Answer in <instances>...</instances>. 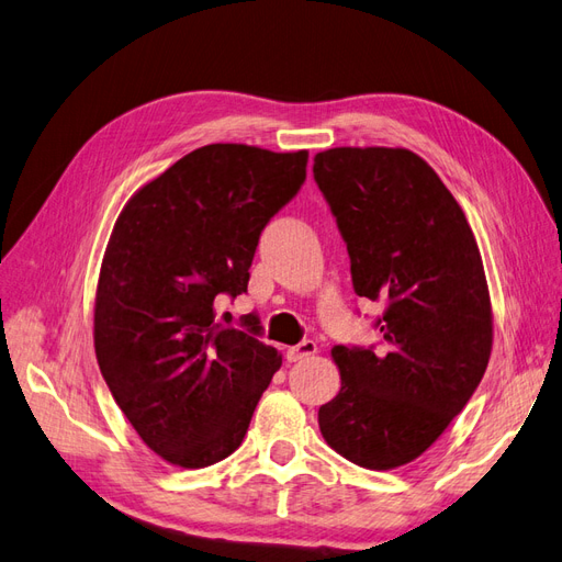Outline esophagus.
Here are the masks:
<instances>
[{
	"mask_svg": "<svg viewBox=\"0 0 562 562\" xmlns=\"http://www.w3.org/2000/svg\"><path fill=\"white\" fill-rule=\"evenodd\" d=\"M316 351H318V347H316L314 339H302L300 345L288 349L285 356H288V361L295 363V361H302V359H310V356H314Z\"/></svg>",
	"mask_w": 562,
	"mask_h": 562,
	"instance_id": "obj_1",
	"label": "esophagus"
}]
</instances>
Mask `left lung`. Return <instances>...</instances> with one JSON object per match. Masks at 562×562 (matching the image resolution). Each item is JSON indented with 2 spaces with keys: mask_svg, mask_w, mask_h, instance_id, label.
<instances>
[{
  "mask_svg": "<svg viewBox=\"0 0 562 562\" xmlns=\"http://www.w3.org/2000/svg\"><path fill=\"white\" fill-rule=\"evenodd\" d=\"M314 180L337 220L359 297L384 302L382 347H333L339 394L318 407L326 443L386 471L429 450L464 411L492 351L479 244L434 168L403 147H335Z\"/></svg>",
  "mask_w": 562,
  "mask_h": 562,
  "instance_id": "8db88e82",
  "label": "left lung"
}]
</instances>
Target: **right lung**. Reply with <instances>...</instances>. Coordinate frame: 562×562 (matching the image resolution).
Wrapping results in <instances>:
<instances>
[{
    "instance_id": "right-lung-1",
    "label": "right lung",
    "mask_w": 562,
    "mask_h": 562,
    "mask_svg": "<svg viewBox=\"0 0 562 562\" xmlns=\"http://www.w3.org/2000/svg\"><path fill=\"white\" fill-rule=\"evenodd\" d=\"M307 159V149L199 147L116 217L95 291V356L116 405L168 464L229 457L281 368L258 316L225 328L215 300L246 293L260 234L297 194Z\"/></svg>"
}]
</instances>
